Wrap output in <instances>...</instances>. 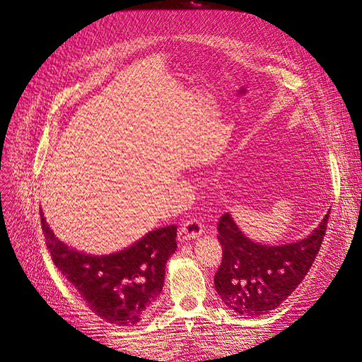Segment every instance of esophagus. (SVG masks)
<instances>
[{
	"label": "esophagus",
	"instance_id": "34e87169",
	"mask_svg": "<svg viewBox=\"0 0 362 362\" xmlns=\"http://www.w3.org/2000/svg\"><path fill=\"white\" fill-rule=\"evenodd\" d=\"M202 231H204V226L201 221H198V218H189V221H185V223L180 229L178 238L181 242H184V240H193L196 237H199Z\"/></svg>",
	"mask_w": 362,
	"mask_h": 362
}]
</instances>
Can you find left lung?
I'll use <instances>...</instances> for the list:
<instances>
[{"instance_id":"obj_1","label":"left lung","mask_w":362,"mask_h":362,"mask_svg":"<svg viewBox=\"0 0 362 362\" xmlns=\"http://www.w3.org/2000/svg\"><path fill=\"white\" fill-rule=\"evenodd\" d=\"M329 213L331 208L308 237L279 246L247 238L233 216L225 213L217 223L223 257L214 276L222 302L245 317H258L278 308L310 272L322 247Z\"/></svg>"}]
</instances>
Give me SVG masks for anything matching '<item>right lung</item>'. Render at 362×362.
<instances>
[{
    "label": "right lung",
    "instance_id": "obj_1",
    "mask_svg": "<svg viewBox=\"0 0 362 362\" xmlns=\"http://www.w3.org/2000/svg\"><path fill=\"white\" fill-rule=\"evenodd\" d=\"M40 223L54 264L96 315L117 326L144 319L163 290L166 262L177 250V226L154 229L116 254L89 255L60 242L42 211Z\"/></svg>",
    "mask_w": 362,
    "mask_h": 362
}]
</instances>
